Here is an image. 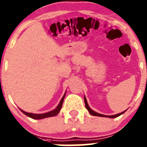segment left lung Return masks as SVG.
Instances as JSON below:
<instances>
[{"label":"left lung","instance_id":"left-lung-1","mask_svg":"<svg viewBox=\"0 0 147 147\" xmlns=\"http://www.w3.org/2000/svg\"><path fill=\"white\" fill-rule=\"evenodd\" d=\"M84 104H85V107H86V108H87V110L89 111V112H90V115H93V116H97V117H109V118H116V117H117L120 116V115H122V114H124V112H125L126 111H127V110H125V111H124V112H121V113L117 114V115H110V116H109V115H108V116H107V115H101V114H99V113H97V112H94V111H93L92 109L91 108H90V107H89L88 104H87V100H86V97H85V96H84Z\"/></svg>","mask_w":147,"mask_h":147}]
</instances>
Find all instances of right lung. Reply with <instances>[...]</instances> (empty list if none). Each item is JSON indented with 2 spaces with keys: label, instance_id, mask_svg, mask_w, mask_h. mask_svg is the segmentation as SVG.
Here are the masks:
<instances>
[{
  "label": "right lung",
  "instance_id": "add662e5",
  "mask_svg": "<svg viewBox=\"0 0 147 147\" xmlns=\"http://www.w3.org/2000/svg\"><path fill=\"white\" fill-rule=\"evenodd\" d=\"M65 93L64 95H63V98H62L61 100H60L59 105H57V107H56L55 109H53V110L50 111V112H47V113H44V114L28 113V112H25V111L22 110V109H20L21 110V112H23V114H25V115H26V116H28V117H29L32 118V119H44V118H46V117H50L56 116V115H57V114L60 112V109H61V108H62V106H63V101H64Z\"/></svg>",
  "mask_w": 147,
  "mask_h": 147
}]
</instances>
